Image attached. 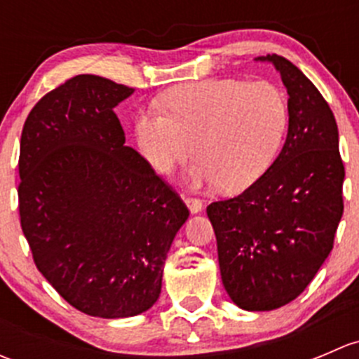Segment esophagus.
Listing matches in <instances>:
<instances>
[{"instance_id": "esophagus-1", "label": "esophagus", "mask_w": 359, "mask_h": 359, "mask_svg": "<svg viewBox=\"0 0 359 359\" xmlns=\"http://www.w3.org/2000/svg\"><path fill=\"white\" fill-rule=\"evenodd\" d=\"M186 205H187V208L191 210V213H198V212H201V210H203V203H201V200H198V198L187 196L186 198Z\"/></svg>"}]
</instances>
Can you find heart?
<instances>
[{
  "label": "heart",
  "mask_w": 359,
  "mask_h": 359,
  "mask_svg": "<svg viewBox=\"0 0 359 359\" xmlns=\"http://www.w3.org/2000/svg\"><path fill=\"white\" fill-rule=\"evenodd\" d=\"M161 107L135 119L142 156L159 173H170L193 154L191 180L241 191L276 158L288 126L287 95L266 79L215 78L168 90Z\"/></svg>",
  "instance_id": "heart-1"
}]
</instances>
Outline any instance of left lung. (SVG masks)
Returning <instances> with one entry per match:
<instances>
[{"label": "left lung", "instance_id": "obj_1", "mask_svg": "<svg viewBox=\"0 0 359 359\" xmlns=\"http://www.w3.org/2000/svg\"><path fill=\"white\" fill-rule=\"evenodd\" d=\"M273 62L288 92L280 156L238 196L206 206L226 292L245 311H271L306 290L334 248L346 170L327 100L285 57Z\"/></svg>", "mask_w": 359, "mask_h": 359}]
</instances>
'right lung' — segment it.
Masks as SVG:
<instances>
[{"mask_svg":"<svg viewBox=\"0 0 359 359\" xmlns=\"http://www.w3.org/2000/svg\"><path fill=\"white\" fill-rule=\"evenodd\" d=\"M133 88L79 74L38 100L24 123L19 213L39 273L97 318L144 313L189 210L146 158L125 146L114 107Z\"/></svg>","mask_w":359,"mask_h":359,"instance_id":"1","label":"right lung"}]
</instances>
